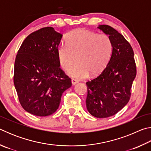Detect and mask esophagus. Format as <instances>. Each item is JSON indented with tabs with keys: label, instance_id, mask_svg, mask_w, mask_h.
I'll return each mask as SVG.
<instances>
[{
	"label": "esophagus",
	"instance_id": "esophagus-1",
	"mask_svg": "<svg viewBox=\"0 0 151 151\" xmlns=\"http://www.w3.org/2000/svg\"><path fill=\"white\" fill-rule=\"evenodd\" d=\"M78 82V80H76V79H75V78H72V80H71V83H72L73 85H76V84Z\"/></svg>",
	"mask_w": 151,
	"mask_h": 151
}]
</instances>
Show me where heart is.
<instances>
[{
  "label": "heart",
  "instance_id": "heart-1",
  "mask_svg": "<svg viewBox=\"0 0 151 151\" xmlns=\"http://www.w3.org/2000/svg\"><path fill=\"white\" fill-rule=\"evenodd\" d=\"M112 52V40L108 35L84 29L68 33L66 43L61 42L57 48L58 59L65 70L69 69L77 59L78 63L68 73L76 78L100 74L109 63Z\"/></svg>",
  "mask_w": 151,
  "mask_h": 151
}]
</instances>
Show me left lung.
Instances as JSON below:
<instances>
[{
  "mask_svg": "<svg viewBox=\"0 0 151 151\" xmlns=\"http://www.w3.org/2000/svg\"><path fill=\"white\" fill-rule=\"evenodd\" d=\"M98 29L111 39L112 52L103 72L86 82V104L93 116L106 118L116 114L129 101L137 69L133 50L123 36L109 25H99Z\"/></svg>",
  "mask_w": 151,
  "mask_h": 151,
  "instance_id": "left-lung-1",
  "label": "left lung"
}]
</instances>
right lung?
<instances>
[{
	"mask_svg": "<svg viewBox=\"0 0 151 151\" xmlns=\"http://www.w3.org/2000/svg\"><path fill=\"white\" fill-rule=\"evenodd\" d=\"M63 35L52 27L30 34L22 43L14 62V85L22 108L39 116L56 112L71 79L60 68L57 48Z\"/></svg>",
	"mask_w": 151,
	"mask_h": 151,
	"instance_id": "add662e5",
	"label": "right lung"
}]
</instances>
